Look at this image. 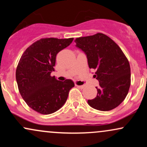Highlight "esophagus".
<instances>
[{
	"mask_svg": "<svg viewBox=\"0 0 147 147\" xmlns=\"http://www.w3.org/2000/svg\"><path fill=\"white\" fill-rule=\"evenodd\" d=\"M77 87L79 88H80V89H83V88H84V87H85V86H84V85H82V86L77 85Z\"/></svg>",
	"mask_w": 147,
	"mask_h": 147,
	"instance_id": "obj_1",
	"label": "esophagus"
}]
</instances>
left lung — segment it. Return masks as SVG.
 I'll return each mask as SVG.
<instances>
[{
  "mask_svg": "<svg viewBox=\"0 0 147 147\" xmlns=\"http://www.w3.org/2000/svg\"><path fill=\"white\" fill-rule=\"evenodd\" d=\"M76 46L85 52L93 77L99 81L95 98L88 100L91 107L108 111L117 107L127 95L131 85L129 62L115 42L102 33L77 38Z\"/></svg>",
  "mask_w": 147,
  "mask_h": 147,
  "instance_id": "obj_1",
  "label": "left lung"
}]
</instances>
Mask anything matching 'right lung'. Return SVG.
<instances>
[{"label": "right lung", "mask_w": 147, "mask_h": 147, "mask_svg": "<svg viewBox=\"0 0 147 147\" xmlns=\"http://www.w3.org/2000/svg\"><path fill=\"white\" fill-rule=\"evenodd\" d=\"M73 38H41L23 52L16 70L21 97L29 107L41 114L56 112L66 102L75 84L70 79L59 82L50 75L58 52L68 47Z\"/></svg>", "instance_id": "add662e5"}]
</instances>
